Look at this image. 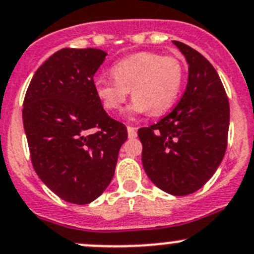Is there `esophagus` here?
I'll return each instance as SVG.
<instances>
[{"label":"esophagus","instance_id":"obj_1","mask_svg":"<svg viewBox=\"0 0 254 254\" xmlns=\"http://www.w3.org/2000/svg\"><path fill=\"white\" fill-rule=\"evenodd\" d=\"M127 130H128V137H129V138H135V137H137V128H135V127L128 126L127 127Z\"/></svg>","mask_w":254,"mask_h":254}]
</instances>
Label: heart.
Masks as SVG:
<instances>
[{
    "instance_id": "heart-1",
    "label": "heart",
    "mask_w": 254,
    "mask_h": 254,
    "mask_svg": "<svg viewBox=\"0 0 254 254\" xmlns=\"http://www.w3.org/2000/svg\"><path fill=\"white\" fill-rule=\"evenodd\" d=\"M111 74L114 80H95V92L102 106L107 111H121L130 91L134 99L130 112H149L152 116L165 114L174 105L184 79V69L177 58L152 52L135 53L120 60Z\"/></svg>"
}]
</instances>
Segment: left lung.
I'll list each match as a JSON object with an SVG mask.
<instances>
[{
    "label": "left lung",
    "mask_w": 254,
    "mask_h": 254,
    "mask_svg": "<svg viewBox=\"0 0 254 254\" xmlns=\"http://www.w3.org/2000/svg\"><path fill=\"white\" fill-rule=\"evenodd\" d=\"M189 64L184 95L170 114L138 129L142 163L159 189L184 196L204 187L227 148L230 104L211 63L197 50L173 42Z\"/></svg>",
    "instance_id": "obj_1"
}]
</instances>
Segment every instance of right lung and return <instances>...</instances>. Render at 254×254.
Listing matches in <instances>:
<instances>
[{"label":"right lung","instance_id":"1","mask_svg":"<svg viewBox=\"0 0 254 254\" xmlns=\"http://www.w3.org/2000/svg\"><path fill=\"white\" fill-rule=\"evenodd\" d=\"M107 53L63 48L38 67L23 101L31 160L41 180L60 199L94 201L115 174L127 128L106 114L94 75Z\"/></svg>","mask_w":254,"mask_h":254}]
</instances>
